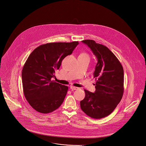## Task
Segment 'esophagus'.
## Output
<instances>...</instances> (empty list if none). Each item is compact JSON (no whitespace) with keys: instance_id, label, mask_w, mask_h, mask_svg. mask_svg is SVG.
Instances as JSON below:
<instances>
[{"instance_id":"1","label":"esophagus","mask_w":146,"mask_h":146,"mask_svg":"<svg viewBox=\"0 0 146 146\" xmlns=\"http://www.w3.org/2000/svg\"><path fill=\"white\" fill-rule=\"evenodd\" d=\"M70 89L71 90H77L78 89V88H77V87H74V86H71L70 87Z\"/></svg>"}]
</instances>
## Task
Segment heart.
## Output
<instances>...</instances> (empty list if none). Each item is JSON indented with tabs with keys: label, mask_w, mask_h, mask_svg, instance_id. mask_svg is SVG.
I'll list each match as a JSON object with an SVG mask.
<instances>
[{
	"label": "heart",
	"mask_w": 146,
	"mask_h": 146,
	"mask_svg": "<svg viewBox=\"0 0 146 146\" xmlns=\"http://www.w3.org/2000/svg\"><path fill=\"white\" fill-rule=\"evenodd\" d=\"M80 56H84V57H86L89 58V56H88V55L86 53H82L81 54H80Z\"/></svg>",
	"instance_id": "1"
}]
</instances>
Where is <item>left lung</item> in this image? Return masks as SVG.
I'll return each instance as SVG.
<instances>
[{
	"mask_svg": "<svg viewBox=\"0 0 146 146\" xmlns=\"http://www.w3.org/2000/svg\"><path fill=\"white\" fill-rule=\"evenodd\" d=\"M98 59L94 73L95 91L84 90L85 97L80 102L81 110L89 117L100 119L110 115L123 94V69L114 54L106 46L87 39L82 41Z\"/></svg>",
	"mask_w": 146,
	"mask_h": 146,
	"instance_id": "1",
	"label": "left lung"
}]
</instances>
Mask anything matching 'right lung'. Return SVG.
<instances>
[{
  "label": "right lung",
  "mask_w": 146,
  "mask_h": 146,
  "mask_svg": "<svg viewBox=\"0 0 146 146\" xmlns=\"http://www.w3.org/2000/svg\"><path fill=\"white\" fill-rule=\"evenodd\" d=\"M78 44V41L48 43L38 46L30 54L22 70L23 92L37 112L51 113L62 103L68 87L51 78L62 60L72 54Z\"/></svg>",
  "instance_id": "add662e5"
}]
</instances>
